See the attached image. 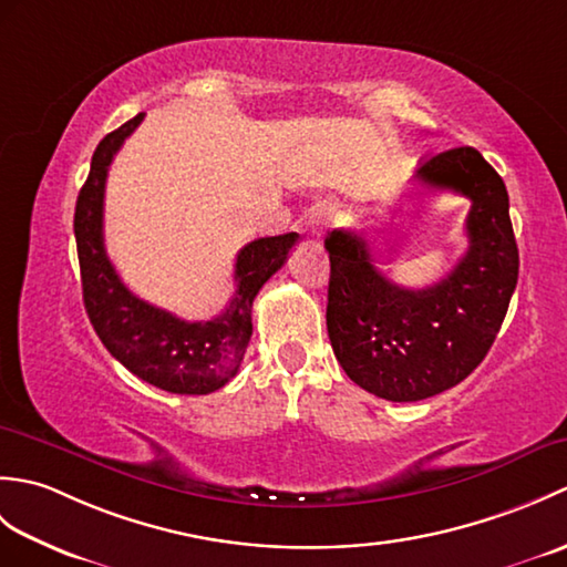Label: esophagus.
<instances>
[{
    "mask_svg": "<svg viewBox=\"0 0 567 567\" xmlns=\"http://www.w3.org/2000/svg\"><path fill=\"white\" fill-rule=\"evenodd\" d=\"M329 221H331V209H327V207H319V209L311 212V216H309V228H311V234H315V236H321V231H323V228L329 226Z\"/></svg>",
    "mask_w": 567,
    "mask_h": 567,
    "instance_id": "esophagus-1",
    "label": "esophagus"
}]
</instances>
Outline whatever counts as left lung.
Instances as JSON below:
<instances>
[{"instance_id":"left-lung-1","label":"left lung","mask_w":567,"mask_h":567,"mask_svg":"<svg viewBox=\"0 0 567 567\" xmlns=\"http://www.w3.org/2000/svg\"><path fill=\"white\" fill-rule=\"evenodd\" d=\"M419 183L470 199L467 250L441 282H390L365 238L333 228L327 329L346 375L390 402H419L455 388L495 343L519 277L509 195L480 151L455 146L421 163Z\"/></svg>"}]
</instances>
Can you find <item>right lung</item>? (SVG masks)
Here are the masks:
<instances>
[{"mask_svg": "<svg viewBox=\"0 0 567 567\" xmlns=\"http://www.w3.org/2000/svg\"><path fill=\"white\" fill-rule=\"evenodd\" d=\"M141 122L143 114L100 141L78 195L75 240L84 309L106 351L136 378L173 394H209L238 372L252 333V299L282 268L299 234L256 238L240 248L236 295L209 321L177 319L128 292L104 250V187L116 151Z\"/></svg>", "mask_w": 567, "mask_h": 567, "instance_id": "obj_1", "label": "right lung"}]
</instances>
